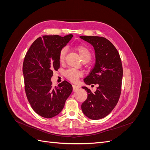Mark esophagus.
Masks as SVG:
<instances>
[{"label":"esophagus","instance_id":"34e87169","mask_svg":"<svg viewBox=\"0 0 150 150\" xmlns=\"http://www.w3.org/2000/svg\"><path fill=\"white\" fill-rule=\"evenodd\" d=\"M79 88H80V86H78V85H76V84H73V85H72V88H73L74 91H76L78 90Z\"/></svg>","mask_w":150,"mask_h":150}]
</instances>
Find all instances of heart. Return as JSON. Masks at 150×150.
<instances>
[{
    "instance_id": "b5f03b06",
    "label": "heart",
    "mask_w": 150,
    "mask_h": 150,
    "mask_svg": "<svg viewBox=\"0 0 150 150\" xmlns=\"http://www.w3.org/2000/svg\"><path fill=\"white\" fill-rule=\"evenodd\" d=\"M75 50L76 52L78 53L81 59L83 62H88L91 59V58L92 55L91 53V51H89V49L86 46H84V45H77L75 47ZM66 53V47H63L62 49H61L59 54V61L61 63H64L65 61ZM65 75L66 78L70 81H76L79 78L83 76V72L80 71H78L74 69H69L66 72Z\"/></svg>"
}]
</instances>
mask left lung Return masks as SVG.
I'll list each match as a JSON object with an SVG mask.
<instances>
[{
  "instance_id": "obj_1",
  "label": "left lung",
  "mask_w": 150,
  "mask_h": 150,
  "mask_svg": "<svg viewBox=\"0 0 150 150\" xmlns=\"http://www.w3.org/2000/svg\"><path fill=\"white\" fill-rule=\"evenodd\" d=\"M80 38L92 45L96 56L95 66L84 81L86 84L99 86L94 93L87 87H82L87 91L88 98L81 109L89 119H102L112 111L120 99L122 78L121 60L118 51L107 39L86 35Z\"/></svg>"
}]
</instances>
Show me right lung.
Segmentation results:
<instances>
[{"label":"right lung","mask_w":150,"mask_h":150,"mask_svg":"<svg viewBox=\"0 0 150 150\" xmlns=\"http://www.w3.org/2000/svg\"><path fill=\"white\" fill-rule=\"evenodd\" d=\"M72 34L43 35L31 45L22 66L25 91L33 110L40 116L51 118L59 114L72 93V85L64 81L53 88V71L60 67L59 54Z\"/></svg>","instance_id":"right-lung-1"}]
</instances>
